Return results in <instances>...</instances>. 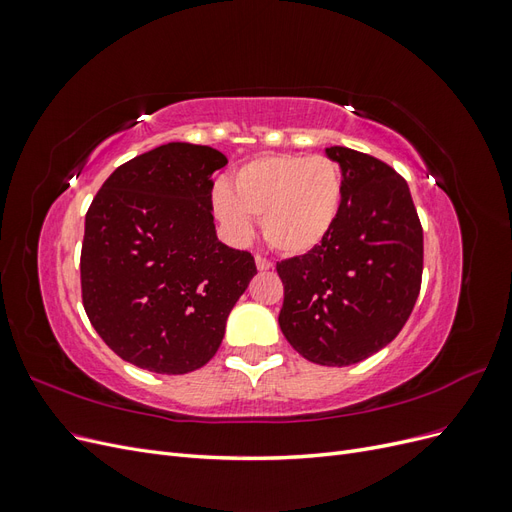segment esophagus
Instances as JSON below:
<instances>
[{"mask_svg": "<svg viewBox=\"0 0 512 512\" xmlns=\"http://www.w3.org/2000/svg\"><path fill=\"white\" fill-rule=\"evenodd\" d=\"M256 267H258V271H269L273 267V262L269 258H265V256L256 254Z\"/></svg>", "mask_w": 512, "mask_h": 512, "instance_id": "obj_1", "label": "esophagus"}]
</instances>
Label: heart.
Returning <instances> with one entry per match:
<instances>
[{
	"mask_svg": "<svg viewBox=\"0 0 512 512\" xmlns=\"http://www.w3.org/2000/svg\"><path fill=\"white\" fill-rule=\"evenodd\" d=\"M344 205V170L329 156L269 153L235 170L230 188L213 192V211L228 237L239 243L254 232L273 250L299 256L316 250L331 235Z\"/></svg>",
	"mask_w": 512,
	"mask_h": 512,
	"instance_id": "heart-1",
	"label": "heart"
}]
</instances>
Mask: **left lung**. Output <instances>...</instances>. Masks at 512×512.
<instances>
[{
	"label": "left lung",
	"instance_id": "obj_1",
	"mask_svg": "<svg viewBox=\"0 0 512 512\" xmlns=\"http://www.w3.org/2000/svg\"><path fill=\"white\" fill-rule=\"evenodd\" d=\"M327 156L344 170V205L316 250L277 262L280 329L318 365L359 363L404 329L423 277V226L406 179L348 147Z\"/></svg>",
	"mask_w": 512,
	"mask_h": 512
}]
</instances>
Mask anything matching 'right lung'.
<instances>
[{
    "label": "right lung",
    "mask_w": 512,
    "mask_h": 512,
    "mask_svg": "<svg viewBox=\"0 0 512 512\" xmlns=\"http://www.w3.org/2000/svg\"><path fill=\"white\" fill-rule=\"evenodd\" d=\"M205 145L168 143L113 170L85 215L81 294L89 322L123 361L177 376L218 352L226 318L256 275L254 256L213 224Z\"/></svg>",
    "instance_id": "1"
}]
</instances>
